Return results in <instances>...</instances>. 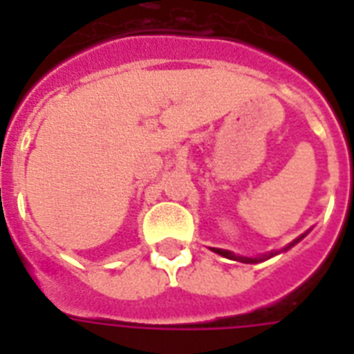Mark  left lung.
<instances>
[{"instance_id":"left-lung-1","label":"left lung","mask_w":354,"mask_h":354,"mask_svg":"<svg viewBox=\"0 0 354 354\" xmlns=\"http://www.w3.org/2000/svg\"><path fill=\"white\" fill-rule=\"evenodd\" d=\"M305 235H307V233H305ZM305 235L297 236L296 241H294V242H290V244H288V246H286L285 250H288V248H292V246H294V244H296V242H299V241H301V239H303V236H305ZM213 252L221 253V255H224V257H227V259H235V261H241V263H259V261H264V259H270V257H274L275 253H277V252H270L268 255H264V257H259V259H250V257H241V255H235V253L227 252V250H218V248H213Z\"/></svg>"}]
</instances>
